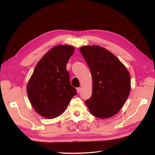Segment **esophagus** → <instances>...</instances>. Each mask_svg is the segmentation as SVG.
Returning <instances> with one entry per match:
<instances>
[{
  "instance_id": "1",
  "label": "esophagus",
  "mask_w": 155,
  "mask_h": 155,
  "mask_svg": "<svg viewBox=\"0 0 155 155\" xmlns=\"http://www.w3.org/2000/svg\"><path fill=\"white\" fill-rule=\"evenodd\" d=\"M76 91H77V92H78V93H79V92H81V87L77 88H76Z\"/></svg>"
}]
</instances>
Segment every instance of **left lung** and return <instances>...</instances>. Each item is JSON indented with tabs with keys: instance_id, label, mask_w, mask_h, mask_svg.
<instances>
[{
	"instance_id": "obj_1",
	"label": "left lung",
	"mask_w": 155,
	"mask_h": 155,
	"mask_svg": "<svg viewBox=\"0 0 155 155\" xmlns=\"http://www.w3.org/2000/svg\"><path fill=\"white\" fill-rule=\"evenodd\" d=\"M91 70L92 93L85 101L92 115L109 118L123 107L130 92L128 70L110 51L100 46H83L79 49Z\"/></svg>"
}]
</instances>
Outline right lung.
Listing matches in <instances>:
<instances>
[{"mask_svg":"<svg viewBox=\"0 0 155 155\" xmlns=\"http://www.w3.org/2000/svg\"><path fill=\"white\" fill-rule=\"evenodd\" d=\"M74 50L70 45H57L50 49L37 63L27 84L31 106L45 118L53 119L61 115L77 94L70 85L67 70V64Z\"/></svg>","mask_w":155,"mask_h":155,"instance_id":"add662e5","label":"right lung"}]
</instances>
